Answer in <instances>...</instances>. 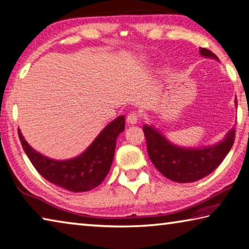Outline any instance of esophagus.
<instances>
[{
    "label": "esophagus",
    "mask_w": 249,
    "mask_h": 249,
    "mask_svg": "<svg viewBox=\"0 0 249 249\" xmlns=\"http://www.w3.org/2000/svg\"><path fill=\"white\" fill-rule=\"evenodd\" d=\"M126 123H127L128 125L137 124L138 123V115H137V113L130 112L129 114L127 115V117H126Z\"/></svg>",
    "instance_id": "esophagus-1"
}]
</instances>
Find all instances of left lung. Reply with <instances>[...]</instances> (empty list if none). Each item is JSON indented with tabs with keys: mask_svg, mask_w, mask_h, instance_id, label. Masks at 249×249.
I'll return each instance as SVG.
<instances>
[{
	"mask_svg": "<svg viewBox=\"0 0 249 249\" xmlns=\"http://www.w3.org/2000/svg\"><path fill=\"white\" fill-rule=\"evenodd\" d=\"M201 56L218 58L205 48H200ZM237 107V100L235 99ZM147 151L159 172L175 182L188 183L204 178L214 171L230 153L234 144L235 129H230L225 137L215 145L204 147H182L168 141L158 128L153 125H144Z\"/></svg>",
	"mask_w": 249,
	"mask_h": 249,
	"instance_id": "left-lung-1",
	"label": "left lung"
}]
</instances>
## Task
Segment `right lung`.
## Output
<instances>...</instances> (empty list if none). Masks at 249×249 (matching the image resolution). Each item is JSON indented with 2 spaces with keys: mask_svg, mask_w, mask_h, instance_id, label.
I'll list each match as a JSON object with an SVG mask.
<instances>
[{
  "mask_svg": "<svg viewBox=\"0 0 249 249\" xmlns=\"http://www.w3.org/2000/svg\"><path fill=\"white\" fill-rule=\"evenodd\" d=\"M125 128V116H119L105 126L92 144L77 157L56 160L38 153L25 141H19L36 170L49 182L71 192H86L98 187L111 169L116 140Z\"/></svg>",
  "mask_w": 249,
  "mask_h": 249,
  "instance_id": "1",
  "label": "right lung"
}]
</instances>
